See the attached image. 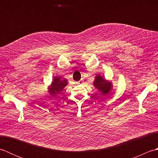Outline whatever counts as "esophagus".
Returning <instances> with one entry per match:
<instances>
[{"label":"esophagus","mask_w":158,"mask_h":158,"mask_svg":"<svg viewBox=\"0 0 158 158\" xmlns=\"http://www.w3.org/2000/svg\"><path fill=\"white\" fill-rule=\"evenodd\" d=\"M82 83H83V81H82V80H80V81H79L77 83V84H81Z\"/></svg>","instance_id":"34e87169"}]
</instances>
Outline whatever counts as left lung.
<instances>
[{"label": "left lung", "mask_w": 158, "mask_h": 158, "mask_svg": "<svg viewBox=\"0 0 158 158\" xmlns=\"http://www.w3.org/2000/svg\"><path fill=\"white\" fill-rule=\"evenodd\" d=\"M94 85L96 87L97 89L101 92L104 95L108 94L112 88V83L108 82L106 79L99 75L96 76L95 81L94 82Z\"/></svg>", "instance_id": "left-lung-1"}]
</instances>
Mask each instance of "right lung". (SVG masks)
Instances as JSON below:
<instances>
[{
	"mask_svg": "<svg viewBox=\"0 0 158 158\" xmlns=\"http://www.w3.org/2000/svg\"><path fill=\"white\" fill-rule=\"evenodd\" d=\"M62 77H56L53 79L52 82L51 87L49 89V92L52 96L55 95L56 94L60 93L62 91L64 87L67 85V80L66 79H62Z\"/></svg>",
	"mask_w": 158,
	"mask_h": 158,
	"instance_id": "1",
	"label": "right lung"
}]
</instances>
